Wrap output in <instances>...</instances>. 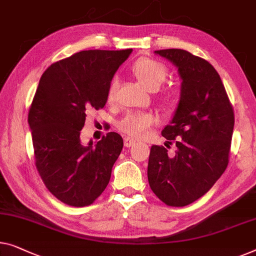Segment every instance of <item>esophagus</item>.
Masks as SVG:
<instances>
[{
	"label": "esophagus",
	"mask_w": 256,
	"mask_h": 256,
	"mask_svg": "<svg viewBox=\"0 0 256 256\" xmlns=\"http://www.w3.org/2000/svg\"><path fill=\"white\" fill-rule=\"evenodd\" d=\"M124 142V146H127V148H130V146H134L136 140H135L134 138H130V137H126Z\"/></svg>",
	"instance_id": "1"
}]
</instances>
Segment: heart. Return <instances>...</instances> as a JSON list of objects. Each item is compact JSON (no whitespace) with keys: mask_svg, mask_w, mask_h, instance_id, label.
<instances>
[{"mask_svg":"<svg viewBox=\"0 0 256 256\" xmlns=\"http://www.w3.org/2000/svg\"><path fill=\"white\" fill-rule=\"evenodd\" d=\"M132 72L140 83L149 90H157L168 80V70L162 62L154 58H140L132 66ZM119 80L113 78L107 90V100L113 102L116 98ZM176 102V94L172 92H164L162 96V104L166 107H173ZM154 118L150 113H129L119 122L121 132L134 137H143L148 129L154 124Z\"/></svg>","mask_w":256,"mask_h":256,"instance_id":"b5f03b06","label":"heart"}]
</instances>
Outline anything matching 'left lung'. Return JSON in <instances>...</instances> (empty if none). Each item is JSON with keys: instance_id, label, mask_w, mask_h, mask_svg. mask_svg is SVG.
Wrapping results in <instances>:
<instances>
[{"instance_id": "8db88e82", "label": "left lung", "mask_w": 256, "mask_h": 256, "mask_svg": "<svg viewBox=\"0 0 256 256\" xmlns=\"http://www.w3.org/2000/svg\"><path fill=\"white\" fill-rule=\"evenodd\" d=\"M178 66L181 97L171 124L162 135L176 154L152 146L148 180L156 196L170 206L198 200L228 164L234 112L216 69L204 58L178 48L156 50Z\"/></svg>"}]
</instances>
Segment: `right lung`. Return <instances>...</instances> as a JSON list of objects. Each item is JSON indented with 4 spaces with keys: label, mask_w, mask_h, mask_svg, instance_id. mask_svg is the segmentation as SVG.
<instances>
[{
    "label": "right lung",
    "mask_w": 256,
    "mask_h": 256,
    "mask_svg": "<svg viewBox=\"0 0 256 256\" xmlns=\"http://www.w3.org/2000/svg\"><path fill=\"white\" fill-rule=\"evenodd\" d=\"M132 50H82L50 64L28 110L36 168L45 186L72 206H90L110 182L124 148L118 132L80 140L86 113L100 110L118 68Z\"/></svg>",
    "instance_id": "1"
}]
</instances>
